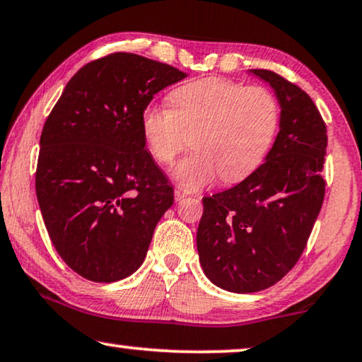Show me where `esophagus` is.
Returning a JSON list of instances; mask_svg holds the SVG:
<instances>
[{
	"instance_id": "obj_1",
	"label": "esophagus",
	"mask_w": 362,
	"mask_h": 362,
	"mask_svg": "<svg viewBox=\"0 0 362 362\" xmlns=\"http://www.w3.org/2000/svg\"><path fill=\"white\" fill-rule=\"evenodd\" d=\"M174 195H175V202H180V200H183V198L187 197V193L182 192V190H175Z\"/></svg>"
}]
</instances>
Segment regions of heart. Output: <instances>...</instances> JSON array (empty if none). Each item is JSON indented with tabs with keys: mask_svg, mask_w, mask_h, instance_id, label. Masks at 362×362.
Listing matches in <instances>:
<instances>
[{
	"mask_svg": "<svg viewBox=\"0 0 362 362\" xmlns=\"http://www.w3.org/2000/svg\"><path fill=\"white\" fill-rule=\"evenodd\" d=\"M170 108L149 105L141 113L147 149L169 165L187 147L192 151L172 169L185 190H200L218 177L238 182L261 164L281 124V105L264 86L228 78H202L170 91Z\"/></svg>",
	"mask_w": 362,
	"mask_h": 362,
	"instance_id": "heart-1",
	"label": "heart"
}]
</instances>
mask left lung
<instances>
[{
    "label": "left lung",
    "instance_id": "1",
    "mask_svg": "<svg viewBox=\"0 0 362 362\" xmlns=\"http://www.w3.org/2000/svg\"><path fill=\"white\" fill-rule=\"evenodd\" d=\"M281 105L276 141L241 183L203 198L197 249L223 290L269 288L297 264L323 205L327 126L312 98L271 70H249Z\"/></svg>",
    "mask_w": 362,
    "mask_h": 362
}]
</instances>
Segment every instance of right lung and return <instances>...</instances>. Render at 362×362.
<instances>
[{
    "label": "right lung",
    "instance_id": "add662e5",
    "mask_svg": "<svg viewBox=\"0 0 362 362\" xmlns=\"http://www.w3.org/2000/svg\"><path fill=\"white\" fill-rule=\"evenodd\" d=\"M187 77L167 64L118 52L74 75L45 121L35 193L50 241L93 282L129 277L174 203L141 131L156 93Z\"/></svg>",
    "mask_w": 362,
    "mask_h": 362
}]
</instances>
